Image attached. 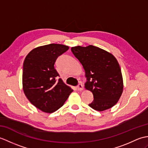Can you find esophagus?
Wrapping results in <instances>:
<instances>
[{
  "label": "esophagus",
  "instance_id": "34e87169",
  "mask_svg": "<svg viewBox=\"0 0 148 148\" xmlns=\"http://www.w3.org/2000/svg\"><path fill=\"white\" fill-rule=\"evenodd\" d=\"M76 88H77V90H79V91H81V90H83V86H82V84L79 83V84H78V85H77V86H76Z\"/></svg>",
  "mask_w": 148,
  "mask_h": 148
}]
</instances>
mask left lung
<instances>
[{"mask_svg":"<svg viewBox=\"0 0 148 148\" xmlns=\"http://www.w3.org/2000/svg\"><path fill=\"white\" fill-rule=\"evenodd\" d=\"M71 51L85 71L86 89L93 95L89 106L98 111L112 108L121 97L123 88L121 69L115 57L93 45L72 47Z\"/></svg>","mask_w":148,"mask_h":148,"instance_id":"1","label":"left lung"}]
</instances>
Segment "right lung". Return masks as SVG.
<instances>
[{
	"label": "right lung",
	"instance_id": "1",
	"mask_svg": "<svg viewBox=\"0 0 148 148\" xmlns=\"http://www.w3.org/2000/svg\"><path fill=\"white\" fill-rule=\"evenodd\" d=\"M69 47L51 43L33 49L23 63V87L32 103L44 112L57 110L73 92L64 83L55 69L57 58L67 51Z\"/></svg>",
	"mask_w": 148,
	"mask_h": 148
}]
</instances>
